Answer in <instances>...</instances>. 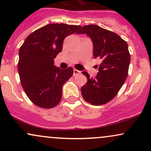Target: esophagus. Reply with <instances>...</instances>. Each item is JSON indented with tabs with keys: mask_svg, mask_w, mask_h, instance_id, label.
I'll list each match as a JSON object with an SVG mask.
<instances>
[{
	"mask_svg": "<svg viewBox=\"0 0 151 151\" xmlns=\"http://www.w3.org/2000/svg\"><path fill=\"white\" fill-rule=\"evenodd\" d=\"M81 74V72L80 71L76 70V69H74V76H77V75H79V74Z\"/></svg>",
	"mask_w": 151,
	"mask_h": 151,
	"instance_id": "obj_1",
	"label": "esophagus"
}]
</instances>
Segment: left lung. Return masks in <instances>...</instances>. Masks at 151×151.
<instances>
[{
  "mask_svg": "<svg viewBox=\"0 0 151 151\" xmlns=\"http://www.w3.org/2000/svg\"><path fill=\"white\" fill-rule=\"evenodd\" d=\"M77 33L91 38L93 58L102 60L94 78L82 72L87 82L81 87V95L91 104H105L115 97L127 78L131 60L128 45L115 32L96 25L83 26Z\"/></svg>",
  "mask_w": 151,
  "mask_h": 151,
  "instance_id": "left-lung-1",
  "label": "left lung"
}]
</instances>
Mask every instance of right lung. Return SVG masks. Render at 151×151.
Here are the masks:
<instances>
[{"label":"right lung","mask_w":151,"mask_h":151,"mask_svg":"<svg viewBox=\"0 0 151 151\" xmlns=\"http://www.w3.org/2000/svg\"><path fill=\"white\" fill-rule=\"evenodd\" d=\"M80 27L48 24L29 35L20 47L18 64L20 83L27 97L37 106L53 108L61 101L62 86L73 75V69L55 67L54 59L62 52L65 38Z\"/></svg>","instance_id":"right-lung-1"}]
</instances>
